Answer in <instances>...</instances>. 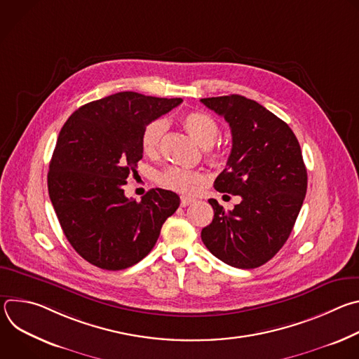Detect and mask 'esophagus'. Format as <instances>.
Wrapping results in <instances>:
<instances>
[{"instance_id":"esophagus-1","label":"esophagus","mask_w":359,"mask_h":359,"mask_svg":"<svg viewBox=\"0 0 359 359\" xmlns=\"http://www.w3.org/2000/svg\"><path fill=\"white\" fill-rule=\"evenodd\" d=\"M196 200L193 198V197H189V196H182L180 197V204H182V208H187L189 204H191V203H194Z\"/></svg>"}]
</instances>
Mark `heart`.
<instances>
[{"mask_svg":"<svg viewBox=\"0 0 359 359\" xmlns=\"http://www.w3.org/2000/svg\"><path fill=\"white\" fill-rule=\"evenodd\" d=\"M183 125L198 144L208 147L206 156L212 163H219L223 159V149L213 146L220 135V126L212 115L201 111L189 112L183 116ZM166 129L168 122L163 118L153 119L146 123L140 135V144L146 155L153 156L159 150ZM159 182L172 190L180 193H193L203 184L204 176L197 170L169 166L159 175Z\"/></svg>","mask_w":359,"mask_h":359,"instance_id":"b5f03b06","label":"heart"}]
</instances>
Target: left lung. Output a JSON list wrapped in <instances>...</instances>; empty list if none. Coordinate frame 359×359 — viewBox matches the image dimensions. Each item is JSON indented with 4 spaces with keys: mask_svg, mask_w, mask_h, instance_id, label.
<instances>
[{
    "mask_svg": "<svg viewBox=\"0 0 359 359\" xmlns=\"http://www.w3.org/2000/svg\"><path fill=\"white\" fill-rule=\"evenodd\" d=\"M230 125L233 147L215 189L240 196L226 212L209 203L213 222L201 240L223 263L255 269L271 260L291 234L306 193V169L290 126L241 95L200 99Z\"/></svg>",
    "mask_w": 359,
    "mask_h": 359,
    "instance_id": "obj_1",
    "label": "left lung"
}]
</instances>
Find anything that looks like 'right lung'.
<instances>
[{"instance_id":"1","label":"right lung","mask_w":359,"mask_h":359,"mask_svg":"<svg viewBox=\"0 0 359 359\" xmlns=\"http://www.w3.org/2000/svg\"><path fill=\"white\" fill-rule=\"evenodd\" d=\"M180 104L119 92L81 107L62 126L48 191L65 237L88 263L109 271L139 263L177 210L180 198L170 190L151 189L136 201L123 186L143 156L146 123Z\"/></svg>"}]
</instances>
